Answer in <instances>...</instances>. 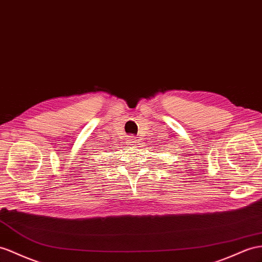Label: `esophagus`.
Segmentation results:
<instances>
[{"mask_svg": "<svg viewBox=\"0 0 262 262\" xmlns=\"http://www.w3.org/2000/svg\"><path fill=\"white\" fill-rule=\"evenodd\" d=\"M137 142H138V140L136 139V137L132 135V136H129L128 140H127V144H128V145H136Z\"/></svg>", "mask_w": 262, "mask_h": 262, "instance_id": "esophagus-1", "label": "esophagus"}]
</instances>
